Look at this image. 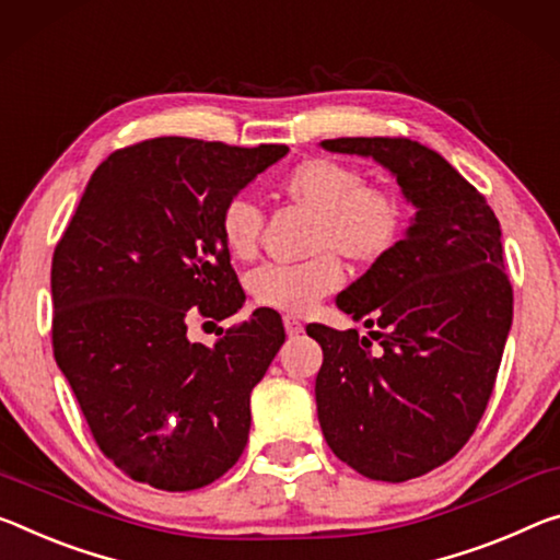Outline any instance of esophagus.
Instances as JSON below:
<instances>
[{
  "label": "esophagus",
  "instance_id": "34e87169",
  "mask_svg": "<svg viewBox=\"0 0 560 560\" xmlns=\"http://www.w3.org/2000/svg\"><path fill=\"white\" fill-rule=\"evenodd\" d=\"M283 328H287V334L291 336V339L304 334V324H301L299 318H294V316H283Z\"/></svg>",
  "mask_w": 560,
  "mask_h": 560
}]
</instances>
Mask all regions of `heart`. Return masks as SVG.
<instances>
[{"label": "heart", "mask_w": 560, "mask_h": 560, "mask_svg": "<svg viewBox=\"0 0 560 560\" xmlns=\"http://www.w3.org/2000/svg\"><path fill=\"white\" fill-rule=\"evenodd\" d=\"M281 194L316 214L308 254L296 266H261L248 279L254 301L273 312L301 316L341 287L343 271L336 256L369 266L386 259L404 229V203L392 189L366 184L357 166L336 159H304L281 179ZM261 209L252 199L234 197L221 209L219 229L234 259H252L259 246Z\"/></svg>", "instance_id": "heart-1"}]
</instances>
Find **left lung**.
Returning a JSON list of instances; mask_svg holds the SVG:
<instances>
[{"label":"left lung","mask_w":560,"mask_h":560,"mask_svg":"<svg viewBox=\"0 0 560 560\" xmlns=\"http://www.w3.org/2000/svg\"><path fill=\"white\" fill-rule=\"evenodd\" d=\"M326 152L371 156L416 209L394 252L336 296L357 328L308 324L322 343L316 411L328 448L361 476L401 483L454 458L493 394L513 291L499 219L464 176L411 139L341 137Z\"/></svg>","instance_id":"left-lung-1"}]
</instances>
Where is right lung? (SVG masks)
Masks as SVG:
<instances>
[{"label": "right lung", "instance_id": "1", "mask_svg": "<svg viewBox=\"0 0 560 560\" xmlns=\"http://www.w3.org/2000/svg\"><path fill=\"white\" fill-rule=\"evenodd\" d=\"M289 154L159 137L96 166L51 259V343L96 446L135 481L194 491L232 468L248 439L254 386L283 339L256 308L214 346L186 336L189 308L221 318L244 291L221 209Z\"/></svg>", "mask_w": 560, "mask_h": 560}]
</instances>
